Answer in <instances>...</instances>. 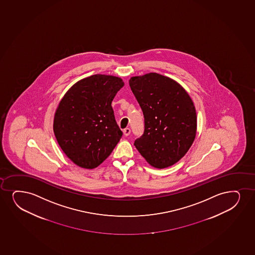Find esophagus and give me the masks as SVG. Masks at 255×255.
Segmentation results:
<instances>
[{"label": "esophagus", "instance_id": "1", "mask_svg": "<svg viewBox=\"0 0 255 255\" xmlns=\"http://www.w3.org/2000/svg\"><path fill=\"white\" fill-rule=\"evenodd\" d=\"M123 132L125 135L128 136L130 134V129L129 128H126V129H124Z\"/></svg>", "mask_w": 255, "mask_h": 255}]
</instances>
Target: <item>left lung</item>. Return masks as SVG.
<instances>
[{
	"mask_svg": "<svg viewBox=\"0 0 255 255\" xmlns=\"http://www.w3.org/2000/svg\"><path fill=\"white\" fill-rule=\"evenodd\" d=\"M129 87L144 116L134 145L152 167L166 168L187 153L197 134L193 101L179 83L157 73L132 76Z\"/></svg>",
	"mask_w": 255,
	"mask_h": 255,
	"instance_id": "left-lung-1",
	"label": "left lung"
}]
</instances>
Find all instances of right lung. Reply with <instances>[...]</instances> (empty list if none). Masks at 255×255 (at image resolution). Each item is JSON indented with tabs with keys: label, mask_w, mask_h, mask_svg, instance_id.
Segmentation results:
<instances>
[{
	"label": "right lung",
	"mask_w": 255,
	"mask_h": 255,
	"mask_svg": "<svg viewBox=\"0 0 255 255\" xmlns=\"http://www.w3.org/2000/svg\"><path fill=\"white\" fill-rule=\"evenodd\" d=\"M124 85L118 76L98 74L78 81L60 101L54 134L64 154L79 167H97L120 141L123 133L112 101Z\"/></svg>",
	"instance_id": "obj_1"
}]
</instances>
